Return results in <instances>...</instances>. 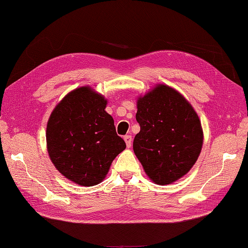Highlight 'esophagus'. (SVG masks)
I'll use <instances>...</instances> for the list:
<instances>
[{
	"label": "esophagus",
	"mask_w": 248,
	"mask_h": 248,
	"mask_svg": "<svg viewBox=\"0 0 248 248\" xmlns=\"http://www.w3.org/2000/svg\"><path fill=\"white\" fill-rule=\"evenodd\" d=\"M124 140L126 142V145H127V148H130L131 143H133V138H131V136H129V135L124 136Z\"/></svg>",
	"instance_id": "esophagus-1"
}]
</instances>
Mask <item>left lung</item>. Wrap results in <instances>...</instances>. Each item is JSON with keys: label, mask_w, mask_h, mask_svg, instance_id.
Instances as JSON below:
<instances>
[{"label": "left lung", "mask_w": 248, "mask_h": 248, "mask_svg": "<svg viewBox=\"0 0 248 248\" xmlns=\"http://www.w3.org/2000/svg\"><path fill=\"white\" fill-rule=\"evenodd\" d=\"M140 131L133 148L156 184H170L190 170L201 152L203 134L198 115L175 90L161 84L138 99Z\"/></svg>", "instance_id": "8db88e82"}]
</instances>
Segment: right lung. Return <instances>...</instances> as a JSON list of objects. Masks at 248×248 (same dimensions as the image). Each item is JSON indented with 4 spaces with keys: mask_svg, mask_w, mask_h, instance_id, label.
Returning <instances> with one entry per match:
<instances>
[{
    "mask_svg": "<svg viewBox=\"0 0 248 248\" xmlns=\"http://www.w3.org/2000/svg\"><path fill=\"white\" fill-rule=\"evenodd\" d=\"M107 100L88 87L65 96L47 125L48 153L65 178L82 186L98 184L126 148L105 111Z\"/></svg>",
    "mask_w": 248,
    "mask_h": 248,
    "instance_id": "1",
    "label": "right lung"
}]
</instances>
